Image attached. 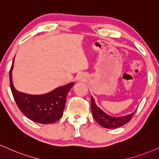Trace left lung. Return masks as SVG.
Wrapping results in <instances>:
<instances>
[{"label":"left lung","instance_id":"obj_1","mask_svg":"<svg viewBox=\"0 0 159 159\" xmlns=\"http://www.w3.org/2000/svg\"><path fill=\"white\" fill-rule=\"evenodd\" d=\"M91 110L94 119L100 124L101 127L107 129H115L121 127L129 122L134 116L135 112L121 117H113L107 114L99 107L95 104V101L93 96H91Z\"/></svg>","mask_w":159,"mask_h":159}]
</instances>
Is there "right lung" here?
Wrapping results in <instances>:
<instances>
[{
  "label": "right lung",
  "instance_id": "obj_1",
  "mask_svg": "<svg viewBox=\"0 0 159 159\" xmlns=\"http://www.w3.org/2000/svg\"><path fill=\"white\" fill-rule=\"evenodd\" d=\"M14 60L9 71V82L12 93L19 110L29 119L39 124H52L62 117L66 95L74 86V82L59 87L49 93L31 95L19 92L12 82V72Z\"/></svg>",
  "mask_w": 159,
  "mask_h": 159
}]
</instances>
